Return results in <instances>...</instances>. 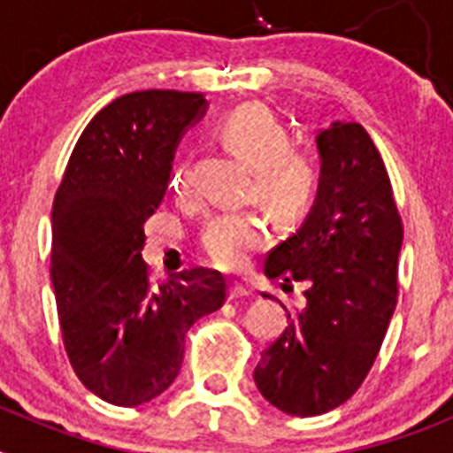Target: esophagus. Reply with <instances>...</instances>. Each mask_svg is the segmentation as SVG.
Instances as JSON below:
<instances>
[{"label":"esophagus","instance_id":"34e87169","mask_svg":"<svg viewBox=\"0 0 453 453\" xmlns=\"http://www.w3.org/2000/svg\"><path fill=\"white\" fill-rule=\"evenodd\" d=\"M251 297V290H247L245 286H240V283H234L229 288V299H250Z\"/></svg>","mask_w":453,"mask_h":453}]
</instances>
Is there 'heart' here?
Instances as JSON below:
<instances>
[{
    "label": "heart",
    "instance_id": "1",
    "mask_svg": "<svg viewBox=\"0 0 453 453\" xmlns=\"http://www.w3.org/2000/svg\"><path fill=\"white\" fill-rule=\"evenodd\" d=\"M219 145L251 167L247 199L258 202L283 226L302 222L319 190V165L303 147L292 145L290 134L267 108L242 104L215 124ZM170 188L186 199L195 192V177L188 161L170 174ZM270 242V224L258 211H234L208 222L199 238L203 256L219 270L247 267L256 251Z\"/></svg>",
    "mask_w": 453,
    "mask_h": 453
}]
</instances>
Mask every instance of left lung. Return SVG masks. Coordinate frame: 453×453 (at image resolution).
<instances>
[{
  "instance_id": "8db88e82",
  "label": "left lung",
  "mask_w": 453,
  "mask_h": 453,
  "mask_svg": "<svg viewBox=\"0 0 453 453\" xmlns=\"http://www.w3.org/2000/svg\"><path fill=\"white\" fill-rule=\"evenodd\" d=\"M318 150L313 211L265 261L270 279L306 283V308L288 313L254 370L263 397L297 418L329 413L365 381L397 303L403 238L390 177L361 124L334 122Z\"/></svg>"
}]
</instances>
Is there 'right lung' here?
I'll return each mask as SVG.
<instances>
[{
  "label": "right lung",
  "mask_w": 453,
  "mask_h": 453,
  "mask_svg": "<svg viewBox=\"0 0 453 453\" xmlns=\"http://www.w3.org/2000/svg\"><path fill=\"white\" fill-rule=\"evenodd\" d=\"M206 108L202 92L122 95L88 122L51 208V283L79 381L115 406H140L177 379L186 334L226 302L215 270L154 286L145 222L161 206L172 156Z\"/></svg>",
  "instance_id": "obj_1"
}]
</instances>
